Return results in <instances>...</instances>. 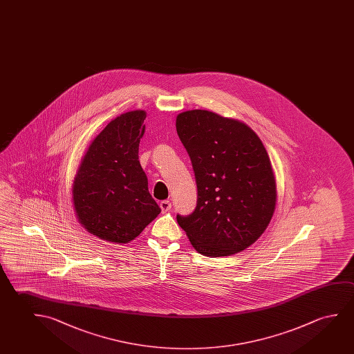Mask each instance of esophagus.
I'll use <instances>...</instances> for the list:
<instances>
[{"label":"esophagus","instance_id":"34e87169","mask_svg":"<svg viewBox=\"0 0 354 354\" xmlns=\"http://www.w3.org/2000/svg\"><path fill=\"white\" fill-rule=\"evenodd\" d=\"M159 206L162 208V212H168V211H170V208H171V202L169 201V200H164V201L160 202Z\"/></svg>","mask_w":354,"mask_h":354}]
</instances>
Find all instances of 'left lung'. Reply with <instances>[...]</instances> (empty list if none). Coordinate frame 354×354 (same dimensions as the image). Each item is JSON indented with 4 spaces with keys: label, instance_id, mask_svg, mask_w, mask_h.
<instances>
[{
    "label": "left lung",
    "instance_id": "1",
    "mask_svg": "<svg viewBox=\"0 0 354 354\" xmlns=\"http://www.w3.org/2000/svg\"><path fill=\"white\" fill-rule=\"evenodd\" d=\"M176 131L197 185L195 211L178 214V223L202 255L245 250L266 230L277 202L266 148L244 122L208 110L178 115Z\"/></svg>",
    "mask_w": 354,
    "mask_h": 354
}]
</instances>
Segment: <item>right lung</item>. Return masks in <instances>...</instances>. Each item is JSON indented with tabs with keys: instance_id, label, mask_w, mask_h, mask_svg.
<instances>
[{
	"instance_id": "add662e5",
	"label": "right lung",
	"mask_w": 354,
	"mask_h": 354,
	"mask_svg": "<svg viewBox=\"0 0 354 354\" xmlns=\"http://www.w3.org/2000/svg\"><path fill=\"white\" fill-rule=\"evenodd\" d=\"M146 111L135 110L111 120L82 158L72 186L80 223L91 234L126 244L160 213L148 191L138 160Z\"/></svg>"
}]
</instances>
